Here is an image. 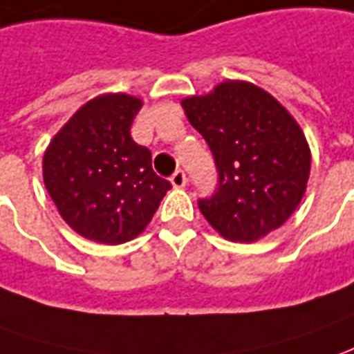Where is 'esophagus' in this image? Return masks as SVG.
<instances>
[{
    "label": "esophagus",
    "instance_id": "esophagus-1",
    "mask_svg": "<svg viewBox=\"0 0 354 354\" xmlns=\"http://www.w3.org/2000/svg\"><path fill=\"white\" fill-rule=\"evenodd\" d=\"M170 182H172V186L174 187H184L187 184V176L184 170H176L172 176H170Z\"/></svg>",
    "mask_w": 354,
    "mask_h": 354
}]
</instances>
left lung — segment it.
<instances>
[{"label": "left lung", "mask_w": 354, "mask_h": 354, "mask_svg": "<svg viewBox=\"0 0 354 354\" xmlns=\"http://www.w3.org/2000/svg\"><path fill=\"white\" fill-rule=\"evenodd\" d=\"M182 106L215 158V192L197 199L209 225L232 242L281 227L310 176L308 143L292 116L259 86L234 81Z\"/></svg>", "instance_id": "8db88e82"}]
</instances>
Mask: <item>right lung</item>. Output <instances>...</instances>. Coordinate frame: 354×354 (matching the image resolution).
Returning <instances> with one entry per match:
<instances>
[{
    "instance_id": "add662e5",
    "label": "right lung",
    "mask_w": 354,
    "mask_h": 354,
    "mask_svg": "<svg viewBox=\"0 0 354 354\" xmlns=\"http://www.w3.org/2000/svg\"><path fill=\"white\" fill-rule=\"evenodd\" d=\"M141 106L127 95L93 98L46 151V189L67 225L88 240H133L172 187L153 170L151 151L131 137Z\"/></svg>"
}]
</instances>
